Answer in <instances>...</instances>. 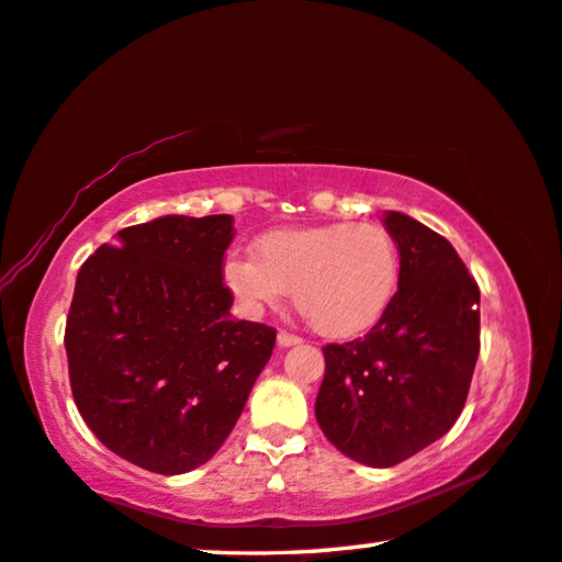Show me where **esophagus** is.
<instances>
[{"instance_id":"34e87169","label":"esophagus","mask_w":562,"mask_h":562,"mask_svg":"<svg viewBox=\"0 0 562 562\" xmlns=\"http://www.w3.org/2000/svg\"><path fill=\"white\" fill-rule=\"evenodd\" d=\"M302 340L297 335H290V333H278V345L280 347H295V345H300Z\"/></svg>"}]
</instances>
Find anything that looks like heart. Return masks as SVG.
Masks as SVG:
<instances>
[{"instance_id":"obj_1","label":"heart","mask_w":562,"mask_h":562,"mask_svg":"<svg viewBox=\"0 0 562 562\" xmlns=\"http://www.w3.org/2000/svg\"><path fill=\"white\" fill-rule=\"evenodd\" d=\"M255 255H227V288L249 315L280 305L292 290L295 307L327 340H350L387 313L400 280L395 237L375 222H327L267 233Z\"/></svg>"}]
</instances>
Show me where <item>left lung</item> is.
<instances>
[{
    "mask_svg": "<svg viewBox=\"0 0 562 562\" xmlns=\"http://www.w3.org/2000/svg\"><path fill=\"white\" fill-rule=\"evenodd\" d=\"M400 252L393 302L364 337L323 347L315 417L355 462L393 468L440 440L465 407L480 352V290L448 239L385 212Z\"/></svg>",
    "mask_w": 562,
    "mask_h": 562,
    "instance_id": "obj_1",
    "label": "left lung"
}]
</instances>
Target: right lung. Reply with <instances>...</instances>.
<instances>
[{
	"label": "right lung",
	"mask_w": 562,
	"mask_h": 562,
	"mask_svg": "<svg viewBox=\"0 0 562 562\" xmlns=\"http://www.w3.org/2000/svg\"><path fill=\"white\" fill-rule=\"evenodd\" d=\"M233 237L229 215H165L120 229L77 274L65 333L77 409L149 473L215 456L272 355V327L229 315Z\"/></svg>",
	"instance_id": "right-lung-1"
}]
</instances>
